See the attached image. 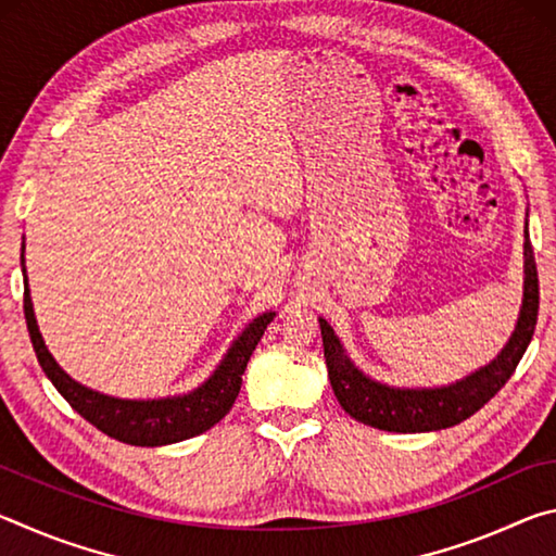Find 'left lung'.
I'll return each mask as SVG.
<instances>
[{"label":"left lung","instance_id":"obj_1","mask_svg":"<svg viewBox=\"0 0 556 556\" xmlns=\"http://www.w3.org/2000/svg\"><path fill=\"white\" fill-rule=\"evenodd\" d=\"M540 312V279H538V262H534L530 235L525 228V299L517 318L515 333L510 343L503 348V353L495 357L491 365H485L466 380L448 388L437 390H397L380 384L355 368L348 361L341 341H338L333 328L324 318L321 338H324V357L331 388L336 392L341 407L351 414L353 419L363 425L382 429V431H400V434H417V431H437L454 427L458 421L468 419L483 404L491 402L503 384L510 380L517 363L522 361L527 345L532 341L534 326H538Z\"/></svg>","mask_w":556,"mask_h":556}]
</instances>
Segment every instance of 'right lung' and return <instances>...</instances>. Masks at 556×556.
Listing matches in <instances>:
<instances>
[{
    "label": "right lung",
    "instance_id": "add662e5",
    "mask_svg": "<svg viewBox=\"0 0 556 556\" xmlns=\"http://www.w3.org/2000/svg\"><path fill=\"white\" fill-rule=\"evenodd\" d=\"M24 318L43 372L49 375L53 388L63 394L65 402H68L83 419H88L92 427L102 431V434L125 441V444L164 446L203 434V431L218 425L225 414L230 412L235 397H238L240 392L242 375L244 368H248L250 355L255 351L257 341L262 333H265L267 324L275 318V314H262L244 328L242 336L232 343L228 355L223 357L218 370H215L199 390L184 394V397L152 402L108 397V394L92 392L71 380L68 375L59 368V363L53 361L51 353L46 351L39 326H36L34 318L29 289H24Z\"/></svg>",
    "mask_w": 556,
    "mask_h": 556
}]
</instances>
